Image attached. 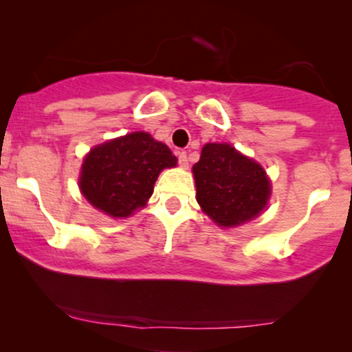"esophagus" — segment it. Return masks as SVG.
<instances>
[{
  "mask_svg": "<svg viewBox=\"0 0 352 352\" xmlns=\"http://www.w3.org/2000/svg\"><path fill=\"white\" fill-rule=\"evenodd\" d=\"M177 157H179V165H180V167L187 168V167H188V157H187V152H179V153H177Z\"/></svg>",
  "mask_w": 352,
  "mask_h": 352,
  "instance_id": "1",
  "label": "esophagus"
}]
</instances>
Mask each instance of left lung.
<instances>
[{"label":"left lung","instance_id":"8db88e82","mask_svg":"<svg viewBox=\"0 0 352 352\" xmlns=\"http://www.w3.org/2000/svg\"><path fill=\"white\" fill-rule=\"evenodd\" d=\"M197 201L221 227L258 217L270 199V180L260 164L230 144H207L193 165Z\"/></svg>","mask_w":352,"mask_h":352}]
</instances>
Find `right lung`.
I'll return each instance as SVG.
<instances>
[{
	"label": "right lung",
	"mask_w": 352,
	"mask_h": 352,
	"mask_svg": "<svg viewBox=\"0 0 352 352\" xmlns=\"http://www.w3.org/2000/svg\"><path fill=\"white\" fill-rule=\"evenodd\" d=\"M170 148L147 132L98 145L84 159L79 187L89 204L111 217H129L151 199L159 173L175 167Z\"/></svg>",
	"instance_id": "obj_1"
}]
</instances>
